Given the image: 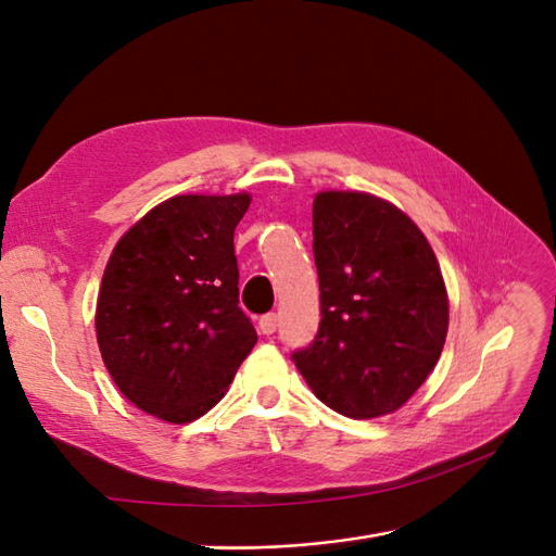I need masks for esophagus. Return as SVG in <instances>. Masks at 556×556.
<instances>
[{"label": "esophagus", "mask_w": 556, "mask_h": 556, "mask_svg": "<svg viewBox=\"0 0 556 556\" xmlns=\"http://www.w3.org/2000/svg\"><path fill=\"white\" fill-rule=\"evenodd\" d=\"M276 327H278V317H276V313H266V315H262V319H260V331H262L264 336H271V333L276 331Z\"/></svg>", "instance_id": "esophagus-1"}]
</instances>
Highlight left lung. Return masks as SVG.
<instances>
[{
	"label": "left lung",
	"mask_w": 556,
	"mask_h": 556,
	"mask_svg": "<svg viewBox=\"0 0 556 556\" xmlns=\"http://www.w3.org/2000/svg\"><path fill=\"white\" fill-rule=\"evenodd\" d=\"M319 329L294 364L313 394L352 419L390 415L439 362L450 301L439 260L392 201L357 190L313 199Z\"/></svg>",
	"instance_id": "8db88e82"
}]
</instances>
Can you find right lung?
Listing matches in <instances>:
<instances>
[{"instance_id":"right-lung-1","label":"right lung","mask_w":556,"mask_h":556,"mask_svg":"<svg viewBox=\"0 0 556 556\" xmlns=\"http://www.w3.org/2000/svg\"><path fill=\"white\" fill-rule=\"evenodd\" d=\"M252 197L176 194L115 243L97 296L106 371L139 410L172 425L208 413L257 343L239 308L233 229Z\"/></svg>"}]
</instances>
